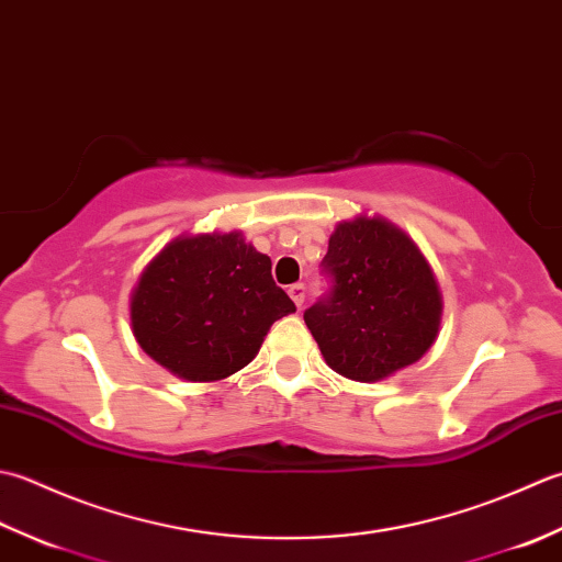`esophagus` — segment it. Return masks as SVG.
<instances>
[{
    "instance_id": "esophagus-1",
    "label": "esophagus",
    "mask_w": 562,
    "mask_h": 562,
    "mask_svg": "<svg viewBox=\"0 0 562 562\" xmlns=\"http://www.w3.org/2000/svg\"><path fill=\"white\" fill-rule=\"evenodd\" d=\"M289 295H291V301L301 307L303 303H305V285L303 283H293L291 289H289Z\"/></svg>"
}]
</instances>
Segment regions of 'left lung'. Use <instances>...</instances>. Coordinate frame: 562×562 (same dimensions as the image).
Segmentation results:
<instances>
[{
  "label": "left lung",
  "mask_w": 562,
  "mask_h": 562,
  "mask_svg": "<svg viewBox=\"0 0 562 562\" xmlns=\"http://www.w3.org/2000/svg\"><path fill=\"white\" fill-rule=\"evenodd\" d=\"M323 271L331 285L303 313L329 369L375 383L419 361L441 325V293L417 245L385 217L335 227Z\"/></svg>",
  "instance_id": "left-lung-1"
}]
</instances>
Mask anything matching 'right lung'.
<instances>
[{
	"label": "right lung",
	"instance_id": "right-lung-1",
	"mask_svg": "<svg viewBox=\"0 0 562 562\" xmlns=\"http://www.w3.org/2000/svg\"><path fill=\"white\" fill-rule=\"evenodd\" d=\"M295 305L271 259L243 233L181 235L145 267L131 325L147 357L191 383H213L257 357L269 327Z\"/></svg>",
	"mask_w": 562,
	"mask_h": 562
}]
</instances>
